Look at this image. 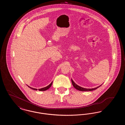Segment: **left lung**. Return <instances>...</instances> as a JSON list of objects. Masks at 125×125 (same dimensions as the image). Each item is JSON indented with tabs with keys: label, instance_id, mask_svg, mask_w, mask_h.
<instances>
[{
	"label": "left lung",
	"instance_id": "obj_1",
	"mask_svg": "<svg viewBox=\"0 0 125 125\" xmlns=\"http://www.w3.org/2000/svg\"><path fill=\"white\" fill-rule=\"evenodd\" d=\"M72 84H73V86L76 89H78V90H80V91H89L94 90H95V89H97L98 88H99V87L101 86V85H100V86H98V87H96V88H94V89H85V88H82V87H81L79 86L77 84H76L75 83H74L73 82V81L72 80Z\"/></svg>",
	"mask_w": 125,
	"mask_h": 125
}]
</instances>
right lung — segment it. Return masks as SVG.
Instances as JSON below:
<instances>
[{
    "instance_id": "right-lung-1",
    "label": "right lung",
    "mask_w": 125,
    "mask_h": 125,
    "mask_svg": "<svg viewBox=\"0 0 125 125\" xmlns=\"http://www.w3.org/2000/svg\"><path fill=\"white\" fill-rule=\"evenodd\" d=\"M52 83H51L49 85H48V86H47V87H44V88H42V89H39V91H45V90H47L48 89H49L51 87V86H52ZM28 86L29 87H30V89H33V90H37V89H34V88H32L30 87L29 86Z\"/></svg>"
}]
</instances>
